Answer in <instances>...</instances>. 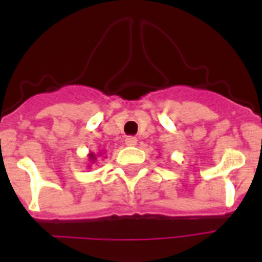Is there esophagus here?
Listing matches in <instances>:
<instances>
[{
	"instance_id": "esophagus-1",
	"label": "esophagus",
	"mask_w": 262,
	"mask_h": 262,
	"mask_svg": "<svg viewBox=\"0 0 262 262\" xmlns=\"http://www.w3.org/2000/svg\"><path fill=\"white\" fill-rule=\"evenodd\" d=\"M124 143H126V145H128V147H135V145L138 144V139H136L135 136H128V138H126Z\"/></svg>"
}]
</instances>
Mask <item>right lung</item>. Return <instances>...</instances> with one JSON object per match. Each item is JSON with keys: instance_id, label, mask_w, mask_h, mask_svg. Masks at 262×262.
Masks as SVG:
<instances>
[{"instance_id": "add662e5", "label": "right lung", "mask_w": 262, "mask_h": 262, "mask_svg": "<svg viewBox=\"0 0 262 262\" xmlns=\"http://www.w3.org/2000/svg\"><path fill=\"white\" fill-rule=\"evenodd\" d=\"M102 152H99V154H94V152H90L89 155H88V159H89V161L92 164L96 163V160H97V156H102Z\"/></svg>"}]
</instances>
